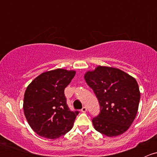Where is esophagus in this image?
Wrapping results in <instances>:
<instances>
[{
	"label": "esophagus",
	"mask_w": 157,
	"mask_h": 157,
	"mask_svg": "<svg viewBox=\"0 0 157 157\" xmlns=\"http://www.w3.org/2000/svg\"><path fill=\"white\" fill-rule=\"evenodd\" d=\"M86 111H87V109H86V106H83V108H82V109H81V112H86Z\"/></svg>",
	"instance_id": "34e87169"
}]
</instances>
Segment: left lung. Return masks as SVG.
<instances>
[{
	"label": "left lung",
	"mask_w": 157,
	"mask_h": 157,
	"mask_svg": "<svg viewBox=\"0 0 157 157\" xmlns=\"http://www.w3.org/2000/svg\"><path fill=\"white\" fill-rule=\"evenodd\" d=\"M99 101L100 112L92 119L95 129L108 137L123 134L134 121L140 90L134 77L119 69L96 67L84 77Z\"/></svg>",
	"instance_id": "8db88e82"
}]
</instances>
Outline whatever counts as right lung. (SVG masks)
<instances>
[{"mask_svg":"<svg viewBox=\"0 0 157 157\" xmlns=\"http://www.w3.org/2000/svg\"><path fill=\"white\" fill-rule=\"evenodd\" d=\"M75 71L56 69L42 73L26 88L23 101L25 116L32 129L39 136L55 139L72 128L79 111H71L64 89Z\"/></svg>","mask_w":157,"mask_h":157,"instance_id":"1","label":"right lung"}]
</instances>
